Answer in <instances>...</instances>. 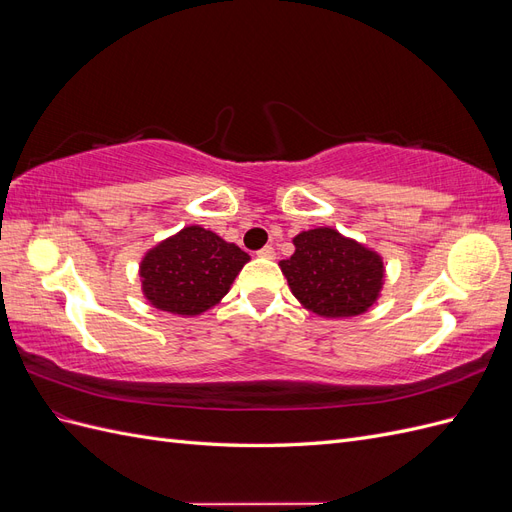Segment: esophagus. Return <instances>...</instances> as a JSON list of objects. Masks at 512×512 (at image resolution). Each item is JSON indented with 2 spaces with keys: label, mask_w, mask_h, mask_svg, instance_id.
Segmentation results:
<instances>
[{
  "label": "esophagus",
  "mask_w": 512,
  "mask_h": 512,
  "mask_svg": "<svg viewBox=\"0 0 512 512\" xmlns=\"http://www.w3.org/2000/svg\"><path fill=\"white\" fill-rule=\"evenodd\" d=\"M258 256H260V258H275L273 245H265V247H262V250H258Z\"/></svg>",
  "instance_id": "esophagus-1"
}]
</instances>
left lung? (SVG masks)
Segmentation results:
<instances>
[{
  "label": "left lung",
  "mask_w": 512,
  "mask_h": 512,
  "mask_svg": "<svg viewBox=\"0 0 512 512\" xmlns=\"http://www.w3.org/2000/svg\"><path fill=\"white\" fill-rule=\"evenodd\" d=\"M294 254L280 267L288 286L309 312L324 318L359 316L382 288V258L333 228L305 230L294 237Z\"/></svg>",
  "instance_id": "8db88e82"
}]
</instances>
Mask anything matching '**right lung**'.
<instances>
[{"instance_id": "right-lung-1", "label": "right lung", "mask_w": 512, "mask_h": 512, "mask_svg": "<svg viewBox=\"0 0 512 512\" xmlns=\"http://www.w3.org/2000/svg\"><path fill=\"white\" fill-rule=\"evenodd\" d=\"M250 260L215 232L188 226L147 252L141 262L147 301L179 316H196L218 303Z\"/></svg>"}]
</instances>
